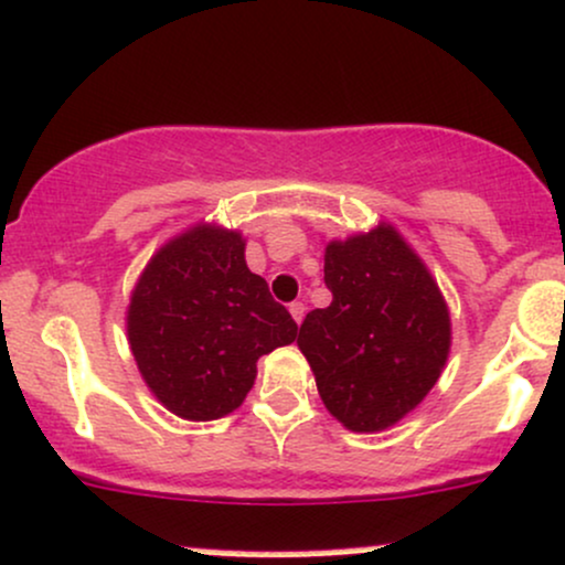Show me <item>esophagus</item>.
<instances>
[{"label":"esophagus","instance_id":"esophagus-1","mask_svg":"<svg viewBox=\"0 0 565 565\" xmlns=\"http://www.w3.org/2000/svg\"><path fill=\"white\" fill-rule=\"evenodd\" d=\"M290 317H294V320L296 322H299V326H301V320H303V315H307V307H303V303L301 301H294V303H290Z\"/></svg>","mask_w":565,"mask_h":565}]
</instances>
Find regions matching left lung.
<instances>
[{"mask_svg": "<svg viewBox=\"0 0 565 565\" xmlns=\"http://www.w3.org/2000/svg\"><path fill=\"white\" fill-rule=\"evenodd\" d=\"M331 307L301 322L322 403L352 433H382L419 405L451 350L446 299L390 224L326 245Z\"/></svg>", "mask_w": 565, "mask_h": 565, "instance_id": "obj_1", "label": "left lung"}]
</instances>
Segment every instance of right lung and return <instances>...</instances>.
<instances>
[{
  "instance_id": "add662e5",
  "label": "right lung",
  "mask_w": 565,
  "mask_h": 565,
  "mask_svg": "<svg viewBox=\"0 0 565 565\" xmlns=\"http://www.w3.org/2000/svg\"><path fill=\"white\" fill-rule=\"evenodd\" d=\"M299 333L234 230L198 224L151 256L132 288L128 341L146 386L170 414L213 422L256 382L262 354Z\"/></svg>"
}]
</instances>
